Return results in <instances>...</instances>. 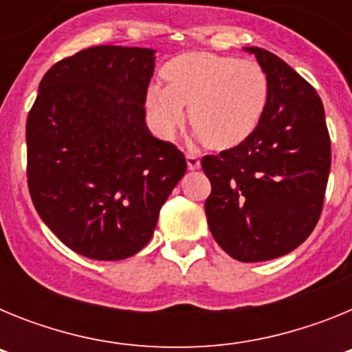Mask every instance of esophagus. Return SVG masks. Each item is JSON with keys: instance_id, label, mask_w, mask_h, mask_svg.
Masks as SVG:
<instances>
[{"instance_id": "esophagus-1", "label": "esophagus", "mask_w": 352, "mask_h": 352, "mask_svg": "<svg viewBox=\"0 0 352 352\" xmlns=\"http://www.w3.org/2000/svg\"><path fill=\"white\" fill-rule=\"evenodd\" d=\"M186 166H188V169H190V170L199 169V167H201V162H199L197 155L186 153Z\"/></svg>"}]
</instances>
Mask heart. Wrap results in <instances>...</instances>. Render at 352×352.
Returning <instances> with one entry per match:
<instances>
[{"mask_svg":"<svg viewBox=\"0 0 352 352\" xmlns=\"http://www.w3.org/2000/svg\"><path fill=\"white\" fill-rule=\"evenodd\" d=\"M167 86L149 84L144 105L158 138L169 139L188 121L211 149H231L250 138L270 96V82L254 61L211 51L174 56L162 68Z\"/></svg>","mask_w":352,"mask_h":352,"instance_id":"b5f03b06","label":"heart"}]
</instances>
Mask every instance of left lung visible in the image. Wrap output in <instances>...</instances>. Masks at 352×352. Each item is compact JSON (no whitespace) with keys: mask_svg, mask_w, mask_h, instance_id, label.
Listing matches in <instances>:
<instances>
[{"mask_svg":"<svg viewBox=\"0 0 352 352\" xmlns=\"http://www.w3.org/2000/svg\"><path fill=\"white\" fill-rule=\"evenodd\" d=\"M270 82L250 138L201 160L211 183L204 211L214 241L241 263L300 247L321 217L331 166L324 107L298 72L266 49L245 47Z\"/></svg>","mask_w":352,"mask_h":352,"instance_id":"obj_1","label":"left lung"}]
</instances>
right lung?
<instances>
[{
    "label": "right lung",
    "instance_id": "right-lung-1",
    "mask_svg": "<svg viewBox=\"0 0 352 352\" xmlns=\"http://www.w3.org/2000/svg\"><path fill=\"white\" fill-rule=\"evenodd\" d=\"M153 70V49H84L49 68L28 114L31 201L89 259L121 261L146 247L186 170L185 155L146 126Z\"/></svg>",
    "mask_w": 352,
    "mask_h": 352
}]
</instances>
